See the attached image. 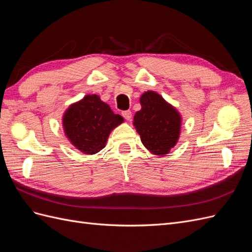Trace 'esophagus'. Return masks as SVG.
<instances>
[{"label": "esophagus", "instance_id": "esophagus-1", "mask_svg": "<svg viewBox=\"0 0 252 252\" xmlns=\"http://www.w3.org/2000/svg\"><path fill=\"white\" fill-rule=\"evenodd\" d=\"M122 116H123V118L127 121H130L131 118H132V114H131V111L130 110H126V111H123L122 112Z\"/></svg>", "mask_w": 252, "mask_h": 252}]
</instances>
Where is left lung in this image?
Masks as SVG:
<instances>
[{
    "mask_svg": "<svg viewBox=\"0 0 252 252\" xmlns=\"http://www.w3.org/2000/svg\"><path fill=\"white\" fill-rule=\"evenodd\" d=\"M140 103L142 108L134 114L133 126L143 145L152 155H168L180 138V112L161 94L152 90L141 95Z\"/></svg>",
    "mask_w": 252,
    "mask_h": 252,
    "instance_id": "obj_1",
    "label": "left lung"
}]
</instances>
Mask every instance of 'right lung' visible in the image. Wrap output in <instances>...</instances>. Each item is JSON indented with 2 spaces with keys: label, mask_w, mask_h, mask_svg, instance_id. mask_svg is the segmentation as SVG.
Listing matches in <instances>:
<instances>
[{
  "label": "right lung",
  "mask_w": 252,
  "mask_h": 252,
  "mask_svg": "<svg viewBox=\"0 0 252 252\" xmlns=\"http://www.w3.org/2000/svg\"><path fill=\"white\" fill-rule=\"evenodd\" d=\"M66 138L85 155L102 150L110 132L124 122L97 94H87L71 104L63 116Z\"/></svg>",
  "instance_id": "obj_1"
}]
</instances>
